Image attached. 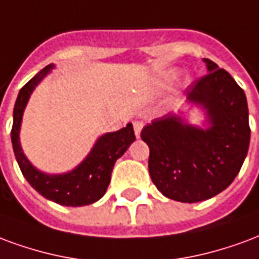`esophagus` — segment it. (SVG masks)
<instances>
[{"label":"esophagus","mask_w":259,"mask_h":259,"mask_svg":"<svg viewBox=\"0 0 259 259\" xmlns=\"http://www.w3.org/2000/svg\"><path fill=\"white\" fill-rule=\"evenodd\" d=\"M142 128H143L142 121H134V131H135L137 138L141 137V131H142Z\"/></svg>","instance_id":"obj_1"}]
</instances>
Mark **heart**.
Returning a JSON list of instances; mask_svg holds the SVG:
<instances>
[{
	"instance_id": "heart-1",
	"label": "heart",
	"mask_w": 259,
	"mask_h": 259,
	"mask_svg": "<svg viewBox=\"0 0 259 259\" xmlns=\"http://www.w3.org/2000/svg\"><path fill=\"white\" fill-rule=\"evenodd\" d=\"M174 77H175V71H172V70H171V71H167V73L164 74V80L168 81V80H171V78H174Z\"/></svg>"
}]
</instances>
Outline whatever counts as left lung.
<instances>
[{"label": "left lung", "mask_w": 259, "mask_h": 259, "mask_svg": "<svg viewBox=\"0 0 259 259\" xmlns=\"http://www.w3.org/2000/svg\"><path fill=\"white\" fill-rule=\"evenodd\" d=\"M207 74L186 90L188 102L205 110L208 128L194 127L181 116L165 114L141 132L148 143L149 174L168 199L197 203L229 186L248 152L250 125L244 91L212 60Z\"/></svg>", "instance_id": "obj_1"}]
</instances>
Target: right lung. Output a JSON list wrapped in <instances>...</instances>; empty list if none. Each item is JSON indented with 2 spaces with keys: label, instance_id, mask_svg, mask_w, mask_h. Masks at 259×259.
Returning a JSON list of instances; mask_svg holds the SVG:
<instances>
[{
  "label": "right lung",
  "instance_id": "add662e5",
  "mask_svg": "<svg viewBox=\"0 0 259 259\" xmlns=\"http://www.w3.org/2000/svg\"><path fill=\"white\" fill-rule=\"evenodd\" d=\"M54 67V65L44 67L19 91L18 99L13 107V125L11 131L13 153L24 178L27 179L31 188L44 196L45 199L67 207L92 204L106 193L116 160L121 157L130 145L135 141L134 128L131 122H128L127 127L102 135L85 160L69 172L50 175L41 172L31 165L24 156L19 139L22 117L34 88Z\"/></svg>",
  "mask_w": 259,
  "mask_h": 259
}]
</instances>
